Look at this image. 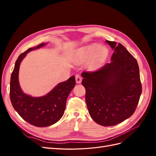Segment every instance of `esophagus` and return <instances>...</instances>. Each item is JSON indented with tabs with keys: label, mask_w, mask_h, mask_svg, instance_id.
Returning a JSON list of instances; mask_svg holds the SVG:
<instances>
[{
	"label": "esophagus",
	"mask_w": 156,
	"mask_h": 156,
	"mask_svg": "<svg viewBox=\"0 0 156 156\" xmlns=\"http://www.w3.org/2000/svg\"><path fill=\"white\" fill-rule=\"evenodd\" d=\"M75 80H76V83H81L82 81V77L80 76L79 75H75Z\"/></svg>",
	"instance_id": "34e87169"
}]
</instances>
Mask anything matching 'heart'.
Returning <instances> with one entry per match:
<instances>
[{
  "mask_svg": "<svg viewBox=\"0 0 156 156\" xmlns=\"http://www.w3.org/2000/svg\"><path fill=\"white\" fill-rule=\"evenodd\" d=\"M108 50L105 46L98 44H93L80 49L77 56V61L84 62L94 55L93 58L88 66L90 69H96L100 66L103 60L106 57Z\"/></svg>",
  "mask_w": 156,
  "mask_h": 156,
  "instance_id": "b5f03b06",
  "label": "heart"
}]
</instances>
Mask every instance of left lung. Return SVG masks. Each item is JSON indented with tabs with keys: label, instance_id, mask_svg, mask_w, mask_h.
Instances as JSON below:
<instances>
[{
	"label": "left lung",
	"instance_id": "left-lung-1",
	"mask_svg": "<svg viewBox=\"0 0 156 156\" xmlns=\"http://www.w3.org/2000/svg\"><path fill=\"white\" fill-rule=\"evenodd\" d=\"M112 62L94 72H82L89 114L103 126L119 124L133 114L142 92L137 61L121 44L106 41Z\"/></svg>",
	"mask_w": 156,
	"mask_h": 156
}]
</instances>
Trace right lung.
<instances>
[{
    "label": "right lung",
    "instance_id": "obj_1",
    "mask_svg": "<svg viewBox=\"0 0 156 156\" xmlns=\"http://www.w3.org/2000/svg\"><path fill=\"white\" fill-rule=\"evenodd\" d=\"M44 45L41 43L36 48H29L19 56L10 79V97L14 109L23 120L36 127L49 126L62 118L67 98L75 85V76H72L67 81L59 83L45 96L33 98L22 92L18 81L21 60L29 51Z\"/></svg>",
    "mask_w": 156,
    "mask_h": 156
}]
</instances>
